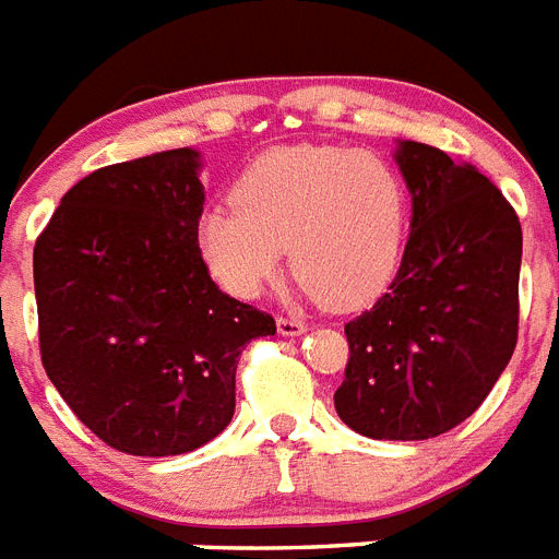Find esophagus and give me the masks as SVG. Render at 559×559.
I'll return each mask as SVG.
<instances>
[{
    "mask_svg": "<svg viewBox=\"0 0 559 559\" xmlns=\"http://www.w3.org/2000/svg\"><path fill=\"white\" fill-rule=\"evenodd\" d=\"M278 332L284 337H295V335H304L307 332V323L298 321V318H278Z\"/></svg>",
    "mask_w": 559,
    "mask_h": 559,
    "instance_id": "esophagus-1",
    "label": "esophagus"
}]
</instances>
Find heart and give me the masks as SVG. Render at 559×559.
<instances>
[{
    "mask_svg": "<svg viewBox=\"0 0 559 559\" xmlns=\"http://www.w3.org/2000/svg\"><path fill=\"white\" fill-rule=\"evenodd\" d=\"M409 192L378 153L332 144L278 147L238 176L233 204L199 222L210 275L236 298L264 293L289 264L298 287L335 309L364 307L401 264Z\"/></svg>",
    "mask_w": 559,
    "mask_h": 559,
    "instance_id": "1",
    "label": "heart"
}]
</instances>
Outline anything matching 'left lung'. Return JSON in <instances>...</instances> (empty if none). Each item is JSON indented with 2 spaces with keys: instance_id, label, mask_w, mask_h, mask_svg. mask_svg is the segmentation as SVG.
<instances>
[{
  "instance_id": "left-lung-1",
  "label": "left lung",
  "mask_w": 559,
  "mask_h": 559,
  "mask_svg": "<svg viewBox=\"0 0 559 559\" xmlns=\"http://www.w3.org/2000/svg\"><path fill=\"white\" fill-rule=\"evenodd\" d=\"M412 229L395 281L344 326L335 409L374 440H426L486 401L518 346L523 229L477 167L420 142L397 144Z\"/></svg>"
}]
</instances>
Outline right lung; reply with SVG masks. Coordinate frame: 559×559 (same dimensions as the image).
I'll return each instance as SVG.
<instances>
[{"label": "right lung", "instance_id": "obj_1", "mask_svg": "<svg viewBox=\"0 0 559 559\" xmlns=\"http://www.w3.org/2000/svg\"><path fill=\"white\" fill-rule=\"evenodd\" d=\"M199 170L190 147L102 167L33 247L41 367L98 440L139 457L222 435L241 349L275 335L272 316L210 278Z\"/></svg>", "mask_w": 559, "mask_h": 559}]
</instances>
